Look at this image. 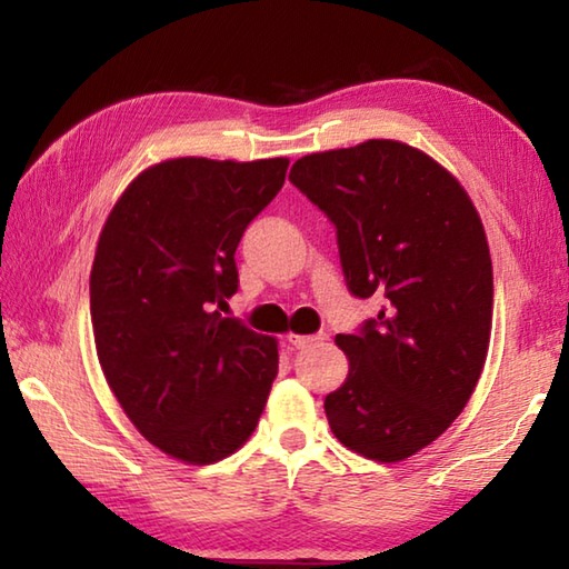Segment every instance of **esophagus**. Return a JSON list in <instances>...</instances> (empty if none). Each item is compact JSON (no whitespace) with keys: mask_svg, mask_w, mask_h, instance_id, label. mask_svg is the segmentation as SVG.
<instances>
[{"mask_svg":"<svg viewBox=\"0 0 569 569\" xmlns=\"http://www.w3.org/2000/svg\"><path fill=\"white\" fill-rule=\"evenodd\" d=\"M326 336L323 333H311V336H303V333H286V341L296 346V349H306V346H313L323 341Z\"/></svg>","mask_w":569,"mask_h":569,"instance_id":"34e87169","label":"esophagus"}]
</instances>
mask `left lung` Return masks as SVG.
I'll return each mask as SVG.
<instances>
[{
	"instance_id": "8db88e82",
	"label": "left lung",
	"mask_w": 569,
	"mask_h": 569,
	"mask_svg": "<svg viewBox=\"0 0 569 569\" xmlns=\"http://www.w3.org/2000/svg\"><path fill=\"white\" fill-rule=\"evenodd\" d=\"M288 180L336 226L349 291L383 308L339 333L349 377L323 401L356 455L401 461L445 435L475 391L492 333L487 233L467 190L399 140L311 152Z\"/></svg>"
}]
</instances>
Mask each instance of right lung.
I'll return each mask as SVG.
<instances>
[{
  "label": "right lung",
  "instance_id": "obj_1",
  "mask_svg": "<svg viewBox=\"0 0 569 569\" xmlns=\"http://www.w3.org/2000/svg\"><path fill=\"white\" fill-rule=\"evenodd\" d=\"M288 158H172L124 188L104 220L90 313L108 387L152 447L213 465L253 435L278 341L217 308L238 291L236 248L283 188Z\"/></svg>",
  "mask_w": 569,
  "mask_h": 569
}]
</instances>
